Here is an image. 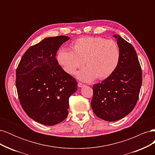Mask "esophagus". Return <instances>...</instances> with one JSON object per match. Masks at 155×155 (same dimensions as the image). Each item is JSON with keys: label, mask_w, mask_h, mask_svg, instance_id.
Listing matches in <instances>:
<instances>
[{"label": "esophagus", "mask_w": 155, "mask_h": 155, "mask_svg": "<svg viewBox=\"0 0 155 155\" xmlns=\"http://www.w3.org/2000/svg\"><path fill=\"white\" fill-rule=\"evenodd\" d=\"M78 87H83L84 86H85V85H84V84H83V83H78Z\"/></svg>", "instance_id": "esophagus-1"}]
</instances>
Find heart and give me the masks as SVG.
I'll return each mask as SVG.
<instances>
[{
  "label": "heart",
  "instance_id": "heart-1",
  "mask_svg": "<svg viewBox=\"0 0 155 155\" xmlns=\"http://www.w3.org/2000/svg\"><path fill=\"white\" fill-rule=\"evenodd\" d=\"M74 50H61L58 55L59 64L68 74L73 75L85 64L87 67L78 73V78L84 81H91L110 76L118 67L120 51L112 40L101 37H87L78 39Z\"/></svg>",
  "mask_w": 155,
  "mask_h": 155
}]
</instances>
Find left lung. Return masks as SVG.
<instances>
[{
    "instance_id": "left-lung-1",
    "label": "left lung",
    "mask_w": 155,
    "mask_h": 155,
    "mask_svg": "<svg viewBox=\"0 0 155 155\" xmlns=\"http://www.w3.org/2000/svg\"><path fill=\"white\" fill-rule=\"evenodd\" d=\"M114 37L120 51L119 64L110 76L93 85L91 101L94 114L107 121L119 120L133 110L142 83V68L133 45L118 35Z\"/></svg>"
}]
</instances>
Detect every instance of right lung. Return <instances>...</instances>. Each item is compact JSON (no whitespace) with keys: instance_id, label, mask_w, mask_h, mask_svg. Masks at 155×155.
Instances as JSON below:
<instances>
[{"instance_id":"obj_1","label":"right lung","mask_w":155,"mask_h":155,"mask_svg":"<svg viewBox=\"0 0 155 155\" xmlns=\"http://www.w3.org/2000/svg\"><path fill=\"white\" fill-rule=\"evenodd\" d=\"M69 37H47L31 46L16 70V87L20 104L30 118L54 125L67 118L69 97L78 83L59 65L55 58L59 47Z\"/></svg>"}]
</instances>
